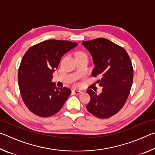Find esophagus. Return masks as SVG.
<instances>
[{
    "mask_svg": "<svg viewBox=\"0 0 155 155\" xmlns=\"http://www.w3.org/2000/svg\"><path fill=\"white\" fill-rule=\"evenodd\" d=\"M73 93L77 94V95H79V94H81L83 93L82 91H80V90H72Z\"/></svg>",
    "mask_w": 155,
    "mask_h": 155,
    "instance_id": "34e87169",
    "label": "esophagus"
}]
</instances>
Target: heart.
Listing matches in <instances>:
<instances>
[{"label": "heart", "mask_w": 155, "mask_h": 155, "mask_svg": "<svg viewBox=\"0 0 155 155\" xmlns=\"http://www.w3.org/2000/svg\"><path fill=\"white\" fill-rule=\"evenodd\" d=\"M85 54V53H83V52H80V53H78V54Z\"/></svg>", "instance_id": "obj_1"}]
</instances>
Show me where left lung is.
<instances>
[{"label":"left lung","instance_id":"1","mask_svg":"<svg viewBox=\"0 0 155 155\" xmlns=\"http://www.w3.org/2000/svg\"><path fill=\"white\" fill-rule=\"evenodd\" d=\"M82 44L95 64L91 74L101 78L97 83L103 87L100 94L87 91L91 99L86 108L96 117L109 118L121 110L129 95L133 80L132 63L124 48L105 38L83 41Z\"/></svg>","mask_w":155,"mask_h":155}]
</instances>
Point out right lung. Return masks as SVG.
<instances>
[{
	"mask_svg": "<svg viewBox=\"0 0 155 155\" xmlns=\"http://www.w3.org/2000/svg\"><path fill=\"white\" fill-rule=\"evenodd\" d=\"M77 45L70 41L50 40L26 52L18 69V85L25 105L33 114L49 117L62 108L71 90L57 87L51 82L52 73L62 56Z\"/></svg>",
	"mask_w": 155,
	"mask_h": 155,
	"instance_id": "add662e5",
	"label": "right lung"
}]
</instances>
